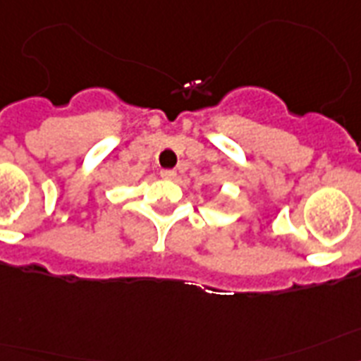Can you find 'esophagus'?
Masks as SVG:
<instances>
[{"label":"esophagus","mask_w":361,"mask_h":361,"mask_svg":"<svg viewBox=\"0 0 361 361\" xmlns=\"http://www.w3.org/2000/svg\"><path fill=\"white\" fill-rule=\"evenodd\" d=\"M160 177L171 180V178L177 177V171H175V169H162V171H160Z\"/></svg>","instance_id":"obj_1"}]
</instances>
